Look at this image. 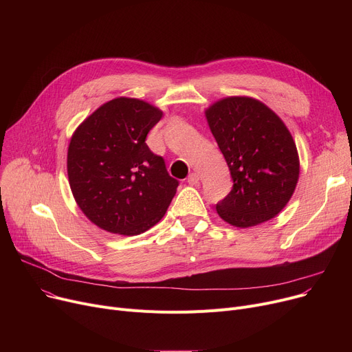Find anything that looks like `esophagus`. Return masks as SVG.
<instances>
[{
  "label": "esophagus",
  "instance_id": "1",
  "mask_svg": "<svg viewBox=\"0 0 352 352\" xmlns=\"http://www.w3.org/2000/svg\"><path fill=\"white\" fill-rule=\"evenodd\" d=\"M198 182H199V177H198V174L192 173V174H190V175H188V184H190V186H198Z\"/></svg>",
  "mask_w": 352,
  "mask_h": 352
}]
</instances>
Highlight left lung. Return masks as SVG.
<instances>
[{
    "label": "left lung",
    "instance_id": "1",
    "mask_svg": "<svg viewBox=\"0 0 352 352\" xmlns=\"http://www.w3.org/2000/svg\"><path fill=\"white\" fill-rule=\"evenodd\" d=\"M234 181L217 204L226 223L248 228L278 215L300 177L297 145L283 120L251 97H227L206 109Z\"/></svg>",
    "mask_w": 352,
    "mask_h": 352
}]
</instances>
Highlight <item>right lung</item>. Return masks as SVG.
Returning <instances> with one entry per match:
<instances>
[{
  "mask_svg": "<svg viewBox=\"0 0 352 352\" xmlns=\"http://www.w3.org/2000/svg\"><path fill=\"white\" fill-rule=\"evenodd\" d=\"M161 117L162 111L151 104L118 97L74 131L67 154L69 187L80 210L101 230L138 235L154 227L171 204L178 181L145 144Z\"/></svg>",
  "mask_w": 352,
  "mask_h": 352,
  "instance_id": "obj_1",
  "label": "right lung"
}]
</instances>
